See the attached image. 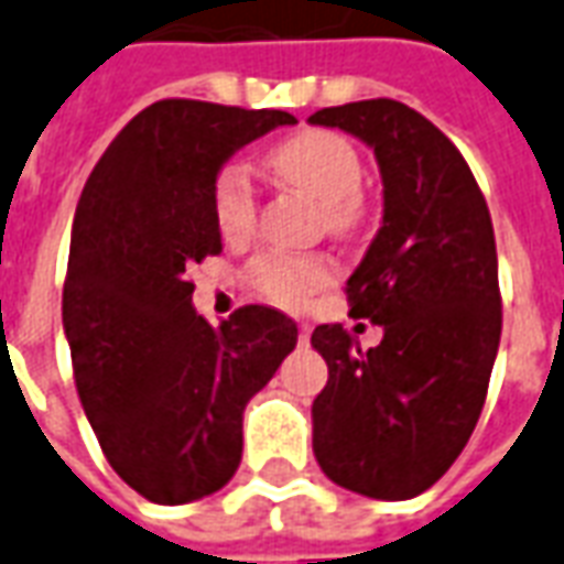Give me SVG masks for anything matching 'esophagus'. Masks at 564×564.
I'll return each instance as SVG.
<instances>
[{"mask_svg":"<svg viewBox=\"0 0 564 564\" xmlns=\"http://www.w3.org/2000/svg\"><path fill=\"white\" fill-rule=\"evenodd\" d=\"M299 344H302V346L311 344V325H307V323L299 325Z\"/></svg>","mask_w":564,"mask_h":564,"instance_id":"obj_1","label":"esophagus"}]
</instances>
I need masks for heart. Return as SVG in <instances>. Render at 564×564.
Wrapping results in <instances>:
<instances>
[{"mask_svg":"<svg viewBox=\"0 0 564 564\" xmlns=\"http://www.w3.org/2000/svg\"><path fill=\"white\" fill-rule=\"evenodd\" d=\"M269 166L286 185L299 187L325 208L328 227L352 229L358 220L361 158L349 140L335 131H302L286 137L269 152ZM212 215L220 236L248 239L257 224V191L248 170L227 164L212 185ZM332 278V265L316 257L265 253L250 262L248 281L260 295L278 304H299Z\"/></svg>","mask_w":564,"mask_h":564,"instance_id":"b5f03b06","label":"heart"}]
</instances>
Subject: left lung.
Masks as SVG:
<instances>
[{
  "label": "left lung",
  "mask_w": 564,
  "mask_h": 564,
  "mask_svg": "<svg viewBox=\"0 0 564 564\" xmlns=\"http://www.w3.org/2000/svg\"><path fill=\"white\" fill-rule=\"evenodd\" d=\"M373 149L382 227L346 281L352 316L382 325L361 349L344 325H316L328 365L314 400V454L352 494L400 502L448 473L481 415L502 335L490 212L457 145L391 98L316 110Z\"/></svg>",
  "instance_id": "8db88e82"
}]
</instances>
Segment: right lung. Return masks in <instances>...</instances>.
Segmentation results:
<instances>
[{"label":"right lung","mask_w":564,"mask_h":564,"mask_svg":"<svg viewBox=\"0 0 564 564\" xmlns=\"http://www.w3.org/2000/svg\"><path fill=\"white\" fill-rule=\"evenodd\" d=\"M283 110L158 101L107 145L70 227L62 325L91 431L158 505L215 494L241 460V415L295 349L299 325L248 304L215 328L185 269L220 253L212 185Z\"/></svg>","instance_id":"add662e5"}]
</instances>
